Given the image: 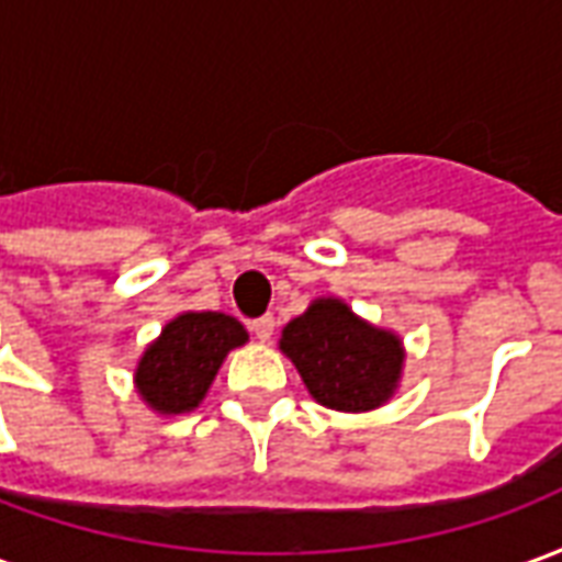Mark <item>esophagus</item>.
<instances>
[{
  "label": "esophagus",
  "instance_id": "34e87169",
  "mask_svg": "<svg viewBox=\"0 0 562 562\" xmlns=\"http://www.w3.org/2000/svg\"><path fill=\"white\" fill-rule=\"evenodd\" d=\"M249 328H252V334H256V340L268 342L270 337H273V328H277V322H273V316H261V318H256V322H252Z\"/></svg>",
  "mask_w": 562,
  "mask_h": 562
}]
</instances>
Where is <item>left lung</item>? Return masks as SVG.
<instances>
[{"mask_svg":"<svg viewBox=\"0 0 562 562\" xmlns=\"http://www.w3.org/2000/svg\"><path fill=\"white\" fill-rule=\"evenodd\" d=\"M280 352L310 397L337 413H373L397 394L406 364L401 334L379 328L342 297H316L280 334Z\"/></svg>","mask_w":562,"mask_h":562,"instance_id":"obj_1","label":"left lung"}]
</instances>
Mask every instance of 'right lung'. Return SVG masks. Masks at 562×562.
I'll list each match as a JSON object with an SVG mask.
<instances>
[{
	"mask_svg": "<svg viewBox=\"0 0 562 562\" xmlns=\"http://www.w3.org/2000/svg\"><path fill=\"white\" fill-rule=\"evenodd\" d=\"M249 334L234 316L216 310H186L161 328L135 364L132 382L156 415L192 413L207 397L213 379Z\"/></svg>",
	"mask_w": 562,
	"mask_h": 562,
	"instance_id": "1",
	"label": "right lung"
}]
</instances>
